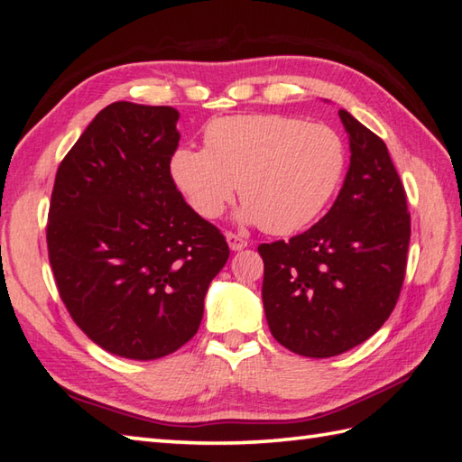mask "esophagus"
<instances>
[{
    "instance_id": "obj_1",
    "label": "esophagus",
    "mask_w": 462,
    "mask_h": 462,
    "mask_svg": "<svg viewBox=\"0 0 462 462\" xmlns=\"http://www.w3.org/2000/svg\"><path fill=\"white\" fill-rule=\"evenodd\" d=\"M226 240H228V246H230V250H244L248 246V240L246 238H242L240 234H234V232H226Z\"/></svg>"
}]
</instances>
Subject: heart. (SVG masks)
Instances as JSON below:
<instances>
[{"instance_id":"heart-1","label":"heart","mask_w":462,"mask_h":462,"mask_svg":"<svg viewBox=\"0 0 462 462\" xmlns=\"http://www.w3.org/2000/svg\"><path fill=\"white\" fill-rule=\"evenodd\" d=\"M204 144L182 146L171 159L172 182L190 208L218 218L238 184L242 218L278 236L326 210L347 166L346 143L333 126L288 115L222 116L206 126Z\"/></svg>"}]
</instances>
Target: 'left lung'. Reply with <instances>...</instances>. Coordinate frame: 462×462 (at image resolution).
<instances>
[{"mask_svg":"<svg viewBox=\"0 0 462 462\" xmlns=\"http://www.w3.org/2000/svg\"><path fill=\"white\" fill-rule=\"evenodd\" d=\"M351 164L329 212L288 242L260 244L272 336L303 357L359 346L393 311L411 240L407 194L385 143L347 111Z\"/></svg>","mask_w":462,"mask_h":462,"instance_id":"left-lung-1","label":"left lung"}]
</instances>
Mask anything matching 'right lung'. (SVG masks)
I'll return each instance as SVG.
<instances>
[{
    "mask_svg": "<svg viewBox=\"0 0 462 462\" xmlns=\"http://www.w3.org/2000/svg\"><path fill=\"white\" fill-rule=\"evenodd\" d=\"M179 116L172 106H105L59 164L49 204L59 296L87 337L126 359H159L192 339L230 256L172 182Z\"/></svg>",
    "mask_w": 462,
    "mask_h": 462,
    "instance_id": "1",
    "label": "right lung"
}]
</instances>
